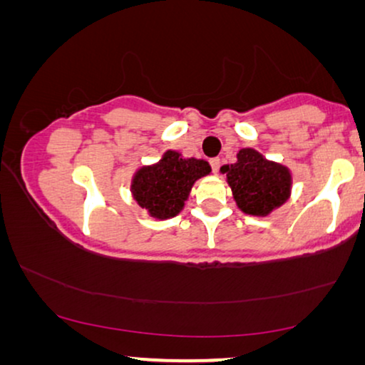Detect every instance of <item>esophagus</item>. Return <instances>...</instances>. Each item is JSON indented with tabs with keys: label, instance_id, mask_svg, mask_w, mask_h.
<instances>
[{
	"label": "esophagus",
	"instance_id": "obj_1",
	"mask_svg": "<svg viewBox=\"0 0 365 365\" xmlns=\"http://www.w3.org/2000/svg\"><path fill=\"white\" fill-rule=\"evenodd\" d=\"M210 165H212L213 173H218V170H220V158H212V160H210Z\"/></svg>",
	"mask_w": 365,
	"mask_h": 365
}]
</instances>
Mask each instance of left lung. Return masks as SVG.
<instances>
[{
    "instance_id": "1",
    "label": "left lung",
    "mask_w": 365,
    "mask_h": 365,
    "mask_svg": "<svg viewBox=\"0 0 365 365\" xmlns=\"http://www.w3.org/2000/svg\"><path fill=\"white\" fill-rule=\"evenodd\" d=\"M233 198L241 212L251 217H268L289 200L292 173L283 163L268 160L255 148H241L236 162L223 165Z\"/></svg>"
}]
</instances>
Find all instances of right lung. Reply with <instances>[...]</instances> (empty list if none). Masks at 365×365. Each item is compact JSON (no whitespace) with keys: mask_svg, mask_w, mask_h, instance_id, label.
Returning <instances> with one entry per match:
<instances>
[{"mask_svg":"<svg viewBox=\"0 0 365 365\" xmlns=\"http://www.w3.org/2000/svg\"><path fill=\"white\" fill-rule=\"evenodd\" d=\"M210 173L212 167L203 158L167 150L158 162L137 168L130 180L132 198L152 218H173L183 210L195 182Z\"/></svg>","mask_w":365,"mask_h":365,"instance_id":"add662e5","label":"right lung"}]
</instances>
